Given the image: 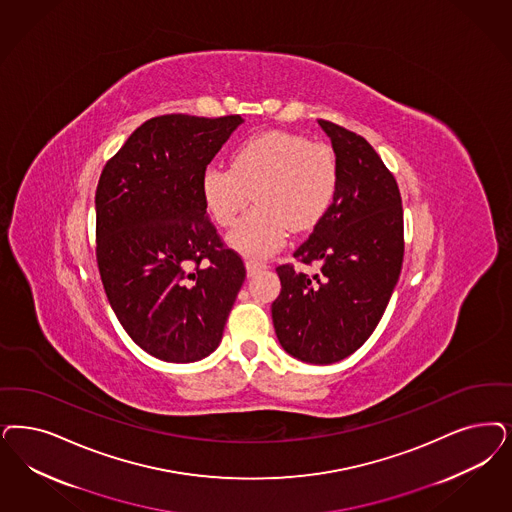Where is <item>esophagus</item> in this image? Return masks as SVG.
Returning <instances> with one entry per match:
<instances>
[{
    "label": "esophagus",
    "mask_w": 512,
    "mask_h": 512,
    "mask_svg": "<svg viewBox=\"0 0 512 512\" xmlns=\"http://www.w3.org/2000/svg\"><path fill=\"white\" fill-rule=\"evenodd\" d=\"M265 263H259V261H247L246 270L247 276H255L257 272H261V270H265Z\"/></svg>",
    "instance_id": "1"
}]
</instances>
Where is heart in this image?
<instances>
[{"label":"heart","mask_w":512,"mask_h":512,"mask_svg":"<svg viewBox=\"0 0 512 512\" xmlns=\"http://www.w3.org/2000/svg\"><path fill=\"white\" fill-rule=\"evenodd\" d=\"M338 187L335 149L285 130L249 136L232 149L230 168L210 164L200 176L204 208L219 227L234 225L253 194L257 208L229 234L230 247L249 259L278 251L289 227H316L331 210Z\"/></svg>","instance_id":"heart-1"}]
</instances>
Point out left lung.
Here are the masks:
<instances>
[{"mask_svg": "<svg viewBox=\"0 0 512 512\" xmlns=\"http://www.w3.org/2000/svg\"><path fill=\"white\" fill-rule=\"evenodd\" d=\"M340 162V187L327 215L293 253L321 265L308 276L276 268L282 291L272 321L283 350L312 365H331L359 350L384 316L397 285L405 240L393 174L371 143L319 119Z\"/></svg>", "mask_w": 512, "mask_h": 512, "instance_id": "8db88e82", "label": "left lung"}]
</instances>
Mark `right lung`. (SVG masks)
Segmentation results:
<instances>
[{
    "instance_id": "obj_1",
    "label": "right lung",
    "mask_w": 512,
    "mask_h": 512,
    "mask_svg": "<svg viewBox=\"0 0 512 512\" xmlns=\"http://www.w3.org/2000/svg\"><path fill=\"white\" fill-rule=\"evenodd\" d=\"M240 115H162L107 160L96 189V261L107 300L141 350L168 363L215 352L246 280L200 196V176Z\"/></svg>"
}]
</instances>
